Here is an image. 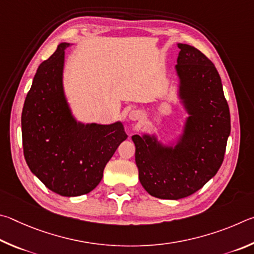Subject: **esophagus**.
Listing matches in <instances>:
<instances>
[{
    "label": "esophagus",
    "mask_w": 254,
    "mask_h": 254,
    "mask_svg": "<svg viewBox=\"0 0 254 254\" xmlns=\"http://www.w3.org/2000/svg\"><path fill=\"white\" fill-rule=\"evenodd\" d=\"M140 117H141V115L139 111L132 110L129 113V119H131V120H138Z\"/></svg>",
    "instance_id": "esophagus-1"
}]
</instances>
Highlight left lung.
I'll list each match as a JSON object with an SVG mask.
<instances>
[{
  "label": "left lung",
  "mask_w": 254,
  "mask_h": 254,
  "mask_svg": "<svg viewBox=\"0 0 254 254\" xmlns=\"http://www.w3.org/2000/svg\"><path fill=\"white\" fill-rule=\"evenodd\" d=\"M177 47V96L189 115L183 132L170 145L155 134L131 137L140 184L163 199L190 196L215 176L231 132L229 105L215 65L196 48Z\"/></svg>",
  "instance_id": "1"
}]
</instances>
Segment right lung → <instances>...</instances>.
<instances>
[{"label": "right lung", "instance_id": "1", "mask_svg": "<svg viewBox=\"0 0 254 254\" xmlns=\"http://www.w3.org/2000/svg\"><path fill=\"white\" fill-rule=\"evenodd\" d=\"M39 65L22 110V143L30 171L62 196L87 194L100 183L106 164L127 138L122 122H78L64 88V50Z\"/></svg>", "mask_w": 254, "mask_h": 254}]
</instances>
